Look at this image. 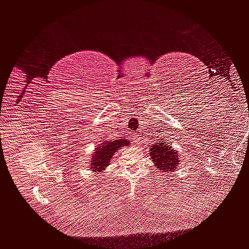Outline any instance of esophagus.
I'll use <instances>...</instances> for the list:
<instances>
[{"label":"esophagus","instance_id":"1","mask_svg":"<svg viewBox=\"0 0 249 249\" xmlns=\"http://www.w3.org/2000/svg\"><path fill=\"white\" fill-rule=\"evenodd\" d=\"M133 141H134V143H135V144H140V141H141V137H140V135H137V134H134V135H133Z\"/></svg>","mask_w":249,"mask_h":249}]
</instances>
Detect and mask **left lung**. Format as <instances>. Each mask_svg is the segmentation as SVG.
<instances>
[{"mask_svg":"<svg viewBox=\"0 0 249 249\" xmlns=\"http://www.w3.org/2000/svg\"><path fill=\"white\" fill-rule=\"evenodd\" d=\"M150 155L152 161L154 162L155 168L159 170H163L164 172L176 171L178 164H179V158L176 150H173L171 145L166 144L164 141H161L150 148Z\"/></svg>","mask_w":249,"mask_h":249,"instance_id":"left-lung-1","label":"left lung"}]
</instances>
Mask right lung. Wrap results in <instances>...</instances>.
I'll return each mask as SVG.
<instances>
[{
	"instance_id": "1",
	"label": "right lung",
	"mask_w": 249,
	"mask_h": 249,
	"mask_svg": "<svg viewBox=\"0 0 249 249\" xmlns=\"http://www.w3.org/2000/svg\"><path fill=\"white\" fill-rule=\"evenodd\" d=\"M129 144V141L126 140H115L113 142L106 141L99 144L96 148L94 154L91 155V171L103 172L107 165H109L110 159L113 158L115 152L122 146H126Z\"/></svg>"
}]
</instances>
